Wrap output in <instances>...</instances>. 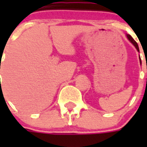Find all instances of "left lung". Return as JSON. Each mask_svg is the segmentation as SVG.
<instances>
[{
    "instance_id": "1",
    "label": "left lung",
    "mask_w": 147,
    "mask_h": 147,
    "mask_svg": "<svg viewBox=\"0 0 147 147\" xmlns=\"http://www.w3.org/2000/svg\"><path fill=\"white\" fill-rule=\"evenodd\" d=\"M127 39H128V40H129L130 42H131V43H132L133 45H134V46L136 47V49H137V50H138V51L139 52V45H138V44H137V42H136V41H135V40H134V39L132 38V37L131 36L130 34H127ZM139 58H140V57H139ZM140 64H141V59H140Z\"/></svg>"
}]
</instances>
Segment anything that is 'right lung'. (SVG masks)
Returning <instances> with one entry per match:
<instances>
[{
  "label": "right lung",
  "instance_id": "obj_1",
  "mask_svg": "<svg viewBox=\"0 0 147 147\" xmlns=\"http://www.w3.org/2000/svg\"><path fill=\"white\" fill-rule=\"evenodd\" d=\"M0 67H1V64H0ZM0 68H1V67H0Z\"/></svg>",
  "mask_w": 147,
  "mask_h": 147
}]
</instances>
